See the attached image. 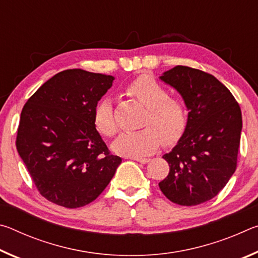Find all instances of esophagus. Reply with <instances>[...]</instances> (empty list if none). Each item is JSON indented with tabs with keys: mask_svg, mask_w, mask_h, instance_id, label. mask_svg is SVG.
<instances>
[{
	"mask_svg": "<svg viewBox=\"0 0 258 258\" xmlns=\"http://www.w3.org/2000/svg\"><path fill=\"white\" fill-rule=\"evenodd\" d=\"M131 159H133L135 161H139L141 164H147L149 163V158H146V157H131Z\"/></svg>",
	"mask_w": 258,
	"mask_h": 258,
	"instance_id": "obj_1",
	"label": "esophagus"
}]
</instances>
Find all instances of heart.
Instances as JSON below:
<instances>
[{"instance_id": "obj_1", "label": "heart", "mask_w": 258, "mask_h": 258, "mask_svg": "<svg viewBox=\"0 0 258 258\" xmlns=\"http://www.w3.org/2000/svg\"><path fill=\"white\" fill-rule=\"evenodd\" d=\"M130 97L148 108L143 127L121 133L112 143V150L119 155L142 156L155 151L163 138L176 140L183 133L187 120L186 107L178 98L168 97V91L150 76H140L126 87ZM93 121L97 130L106 137L115 135L117 126L112 101L103 97L95 104Z\"/></svg>"}]
</instances>
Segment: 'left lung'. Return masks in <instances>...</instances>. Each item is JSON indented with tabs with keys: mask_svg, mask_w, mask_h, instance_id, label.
Masks as SVG:
<instances>
[{
	"mask_svg": "<svg viewBox=\"0 0 258 258\" xmlns=\"http://www.w3.org/2000/svg\"><path fill=\"white\" fill-rule=\"evenodd\" d=\"M182 95L189 110L184 133L163 158L169 173L159 187L181 206L213 199L237 168L241 110L228 87L208 73L176 66L159 77Z\"/></svg>",
	"mask_w": 258,
	"mask_h": 258,
	"instance_id": "1",
	"label": "left lung"
}]
</instances>
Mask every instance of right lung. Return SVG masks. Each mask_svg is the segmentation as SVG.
<instances>
[{"label": "right lung", "instance_id": "right-lung-1", "mask_svg": "<svg viewBox=\"0 0 258 258\" xmlns=\"http://www.w3.org/2000/svg\"><path fill=\"white\" fill-rule=\"evenodd\" d=\"M113 80L67 69L25 103L17 150L36 189L49 202L83 207L97 199L115 175L121 158L110 154L93 121L95 104Z\"/></svg>", "mask_w": 258, "mask_h": 258}]
</instances>
